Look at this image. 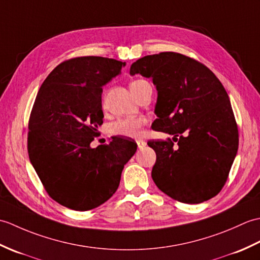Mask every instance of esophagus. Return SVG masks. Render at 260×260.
<instances>
[{"label": "esophagus", "instance_id": "34e87169", "mask_svg": "<svg viewBox=\"0 0 260 260\" xmlns=\"http://www.w3.org/2000/svg\"><path fill=\"white\" fill-rule=\"evenodd\" d=\"M136 143H137V147H139L140 150H142L143 147H145V146H146V142H145V141H143V140H137V141H136Z\"/></svg>", "mask_w": 260, "mask_h": 260}]
</instances>
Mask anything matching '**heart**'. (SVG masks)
<instances>
[{
	"label": "heart",
	"mask_w": 260,
	"mask_h": 260,
	"mask_svg": "<svg viewBox=\"0 0 260 260\" xmlns=\"http://www.w3.org/2000/svg\"><path fill=\"white\" fill-rule=\"evenodd\" d=\"M146 84L145 80H134L131 82V91L135 95L137 89L142 86ZM146 119L142 116H129V117H125L118 119L117 121L112 125V131L115 134L128 136V137H135L140 134L142 127L145 125Z\"/></svg>",
	"instance_id": "b5f03b06"
}]
</instances>
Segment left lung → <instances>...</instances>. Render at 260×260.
I'll return each instance as SVG.
<instances>
[{
    "label": "left lung",
    "mask_w": 260,
    "mask_h": 260,
    "mask_svg": "<svg viewBox=\"0 0 260 260\" xmlns=\"http://www.w3.org/2000/svg\"><path fill=\"white\" fill-rule=\"evenodd\" d=\"M129 74L152 78L157 118L152 128L172 140L150 141L156 153L152 178L165 194L183 203L217 196L238 151V128L229 96L206 66L176 52L145 56ZM174 141L178 146L173 147Z\"/></svg>",
    "instance_id": "1"
}]
</instances>
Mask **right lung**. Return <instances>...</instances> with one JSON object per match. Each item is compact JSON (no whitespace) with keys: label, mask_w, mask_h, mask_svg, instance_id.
Listing matches in <instances>:
<instances>
[{"label":"right lung","mask_w":260,"mask_h":260,"mask_svg":"<svg viewBox=\"0 0 260 260\" xmlns=\"http://www.w3.org/2000/svg\"><path fill=\"white\" fill-rule=\"evenodd\" d=\"M124 66L103 57L74 58L57 66L39 89L27 152L48 194L61 206L87 211L106 202L137 150L134 141L119 136L90 146L103 124V86Z\"/></svg>","instance_id":"obj_1"}]
</instances>
